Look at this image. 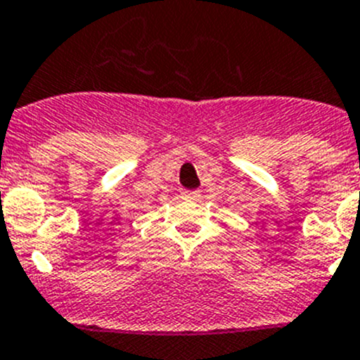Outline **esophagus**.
<instances>
[{
  "mask_svg": "<svg viewBox=\"0 0 360 360\" xmlns=\"http://www.w3.org/2000/svg\"><path fill=\"white\" fill-rule=\"evenodd\" d=\"M182 198L184 200H198V198H200V193H198V191H184Z\"/></svg>",
  "mask_w": 360,
  "mask_h": 360,
  "instance_id": "esophagus-1",
  "label": "esophagus"
}]
</instances>
